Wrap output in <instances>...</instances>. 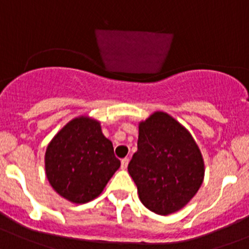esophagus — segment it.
I'll return each instance as SVG.
<instances>
[{"label":"esophagus","instance_id":"esophagus-1","mask_svg":"<svg viewBox=\"0 0 249 249\" xmlns=\"http://www.w3.org/2000/svg\"><path fill=\"white\" fill-rule=\"evenodd\" d=\"M127 164H129V159H126V157H125V159L122 160V168L123 169H126L127 168Z\"/></svg>","mask_w":249,"mask_h":249}]
</instances>
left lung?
<instances>
[{"label":"left lung","instance_id":"8db88e82","mask_svg":"<svg viewBox=\"0 0 249 249\" xmlns=\"http://www.w3.org/2000/svg\"><path fill=\"white\" fill-rule=\"evenodd\" d=\"M127 171L141 203L166 216L194 198L203 184L205 166L190 132L169 114L155 111L139 123L138 151Z\"/></svg>","mask_w":249,"mask_h":249}]
</instances>
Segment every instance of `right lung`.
<instances>
[{"mask_svg": "<svg viewBox=\"0 0 249 249\" xmlns=\"http://www.w3.org/2000/svg\"><path fill=\"white\" fill-rule=\"evenodd\" d=\"M119 167L101 123L87 115L67 123L46 147V178L71 203L85 204L99 196Z\"/></svg>", "mask_w": 249, "mask_h": 249, "instance_id": "right-lung-1", "label": "right lung"}]
</instances>
